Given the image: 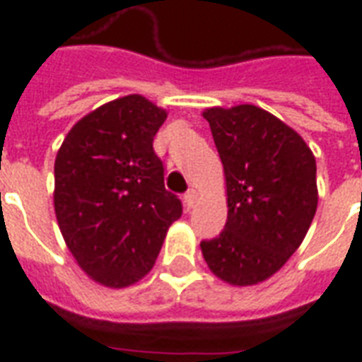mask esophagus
<instances>
[{
	"mask_svg": "<svg viewBox=\"0 0 362 362\" xmlns=\"http://www.w3.org/2000/svg\"><path fill=\"white\" fill-rule=\"evenodd\" d=\"M196 197H197L196 189H188V192H186V196H184V204H186V207H192V205L196 204Z\"/></svg>",
	"mask_w": 362,
	"mask_h": 362,
	"instance_id": "esophagus-1",
	"label": "esophagus"
}]
</instances>
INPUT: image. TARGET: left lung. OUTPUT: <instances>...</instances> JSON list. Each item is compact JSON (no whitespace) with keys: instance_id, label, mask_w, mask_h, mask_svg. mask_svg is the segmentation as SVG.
I'll return each mask as SVG.
<instances>
[{"instance_id":"1","label":"left lung","mask_w":362,"mask_h":362,"mask_svg":"<svg viewBox=\"0 0 362 362\" xmlns=\"http://www.w3.org/2000/svg\"><path fill=\"white\" fill-rule=\"evenodd\" d=\"M227 184V225L204 240L221 281L250 287L272 277L303 244L318 207L316 158L300 135L254 104L204 110Z\"/></svg>"}]
</instances>
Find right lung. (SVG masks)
<instances>
[{"label":"right lung","instance_id":"right-lung-1","mask_svg":"<svg viewBox=\"0 0 362 362\" xmlns=\"http://www.w3.org/2000/svg\"><path fill=\"white\" fill-rule=\"evenodd\" d=\"M166 116L145 96H122L83 116L56 155L59 230L79 267L104 287L143 279L180 219V199L166 192L153 151Z\"/></svg>","mask_w":362,"mask_h":362}]
</instances>
